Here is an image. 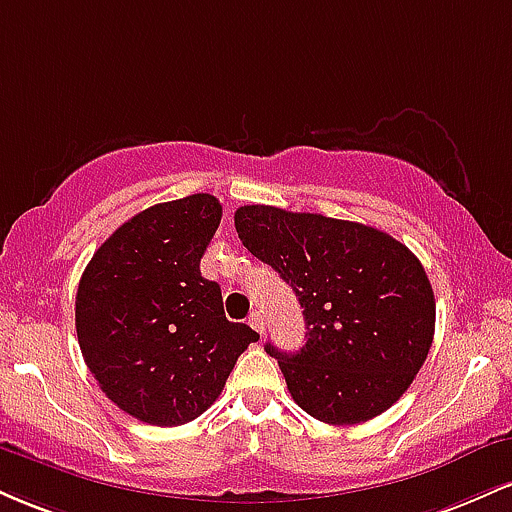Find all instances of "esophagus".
<instances>
[{
  "label": "esophagus",
  "mask_w": 512,
  "mask_h": 512,
  "mask_svg": "<svg viewBox=\"0 0 512 512\" xmlns=\"http://www.w3.org/2000/svg\"><path fill=\"white\" fill-rule=\"evenodd\" d=\"M248 322H250L252 330L260 332V334H264V320H262V313H257V310H255V313H252V315L248 317Z\"/></svg>",
  "instance_id": "obj_1"
}]
</instances>
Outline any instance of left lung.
Instances as JSON below:
<instances>
[{
  "mask_svg": "<svg viewBox=\"0 0 512 512\" xmlns=\"http://www.w3.org/2000/svg\"><path fill=\"white\" fill-rule=\"evenodd\" d=\"M238 238L296 291L305 346L267 344L293 402L332 426L390 409L424 366L436 330L431 281L407 245L378 228L250 204Z\"/></svg>",
  "mask_w": 512,
  "mask_h": 512,
  "instance_id": "1",
  "label": "left lung"
}]
</instances>
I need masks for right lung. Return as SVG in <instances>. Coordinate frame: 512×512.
<instances>
[{
	"label": "right lung",
	"mask_w": 512,
	"mask_h": 512,
	"mask_svg": "<svg viewBox=\"0 0 512 512\" xmlns=\"http://www.w3.org/2000/svg\"><path fill=\"white\" fill-rule=\"evenodd\" d=\"M221 223L219 199L190 195L122 223L81 274L76 337L105 397L151 426H180L221 395L260 334L223 315L199 260Z\"/></svg>",
	"instance_id": "right-lung-1"
}]
</instances>
